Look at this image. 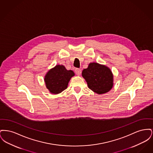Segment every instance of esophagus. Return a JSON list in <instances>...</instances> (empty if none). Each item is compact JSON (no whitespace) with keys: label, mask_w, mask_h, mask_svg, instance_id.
Returning a JSON list of instances; mask_svg holds the SVG:
<instances>
[{"label":"esophagus","mask_w":153,"mask_h":153,"mask_svg":"<svg viewBox=\"0 0 153 153\" xmlns=\"http://www.w3.org/2000/svg\"><path fill=\"white\" fill-rule=\"evenodd\" d=\"M75 72H76V74H77V76H80V74H81V69H80L76 68V69H75Z\"/></svg>","instance_id":"esophagus-1"}]
</instances>
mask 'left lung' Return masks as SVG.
<instances>
[{
	"label": "left lung",
	"mask_w": 153,
	"mask_h": 153,
	"mask_svg": "<svg viewBox=\"0 0 153 153\" xmlns=\"http://www.w3.org/2000/svg\"><path fill=\"white\" fill-rule=\"evenodd\" d=\"M88 88L99 95L108 92L114 86V75L109 68L97 62H91L82 72Z\"/></svg>",
	"instance_id": "left-lung-1"
}]
</instances>
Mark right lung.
<instances>
[{"instance_id": "right-lung-1", "label": "right lung", "mask_w": 153, "mask_h": 153, "mask_svg": "<svg viewBox=\"0 0 153 153\" xmlns=\"http://www.w3.org/2000/svg\"><path fill=\"white\" fill-rule=\"evenodd\" d=\"M75 75L71 70H67L62 65H56L45 76L46 87L52 94L61 93L68 88L71 78Z\"/></svg>"}]
</instances>
